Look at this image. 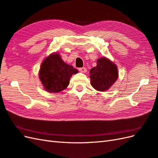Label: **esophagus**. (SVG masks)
I'll return each instance as SVG.
<instances>
[{
	"mask_svg": "<svg viewBox=\"0 0 158 158\" xmlns=\"http://www.w3.org/2000/svg\"><path fill=\"white\" fill-rule=\"evenodd\" d=\"M79 71L81 72V73H85L87 72V69L85 68V67H83V68H79Z\"/></svg>",
	"mask_w": 158,
	"mask_h": 158,
	"instance_id": "esophagus-1",
	"label": "esophagus"
}]
</instances>
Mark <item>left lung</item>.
<instances>
[{"mask_svg": "<svg viewBox=\"0 0 158 158\" xmlns=\"http://www.w3.org/2000/svg\"><path fill=\"white\" fill-rule=\"evenodd\" d=\"M89 73L91 85L99 91L109 89L118 77L116 65L106 57L98 58L96 67L91 69Z\"/></svg>", "mask_w": 158, "mask_h": 158, "instance_id": "obj_1", "label": "left lung"}]
</instances>
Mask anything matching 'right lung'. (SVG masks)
Here are the masks:
<instances>
[{
	"label": "right lung",
	"instance_id": "1",
	"mask_svg": "<svg viewBox=\"0 0 158 158\" xmlns=\"http://www.w3.org/2000/svg\"><path fill=\"white\" fill-rule=\"evenodd\" d=\"M77 73V69L62 60L60 54L54 52L42 62L39 78L46 91L58 93L68 87L72 75Z\"/></svg>",
	"mask_w": 158,
	"mask_h": 158
}]
</instances>
